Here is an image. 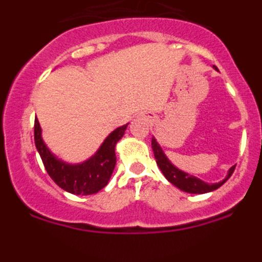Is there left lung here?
Masks as SVG:
<instances>
[{
    "instance_id": "1",
    "label": "left lung",
    "mask_w": 262,
    "mask_h": 262,
    "mask_svg": "<svg viewBox=\"0 0 262 262\" xmlns=\"http://www.w3.org/2000/svg\"><path fill=\"white\" fill-rule=\"evenodd\" d=\"M152 149H154L155 159H156V163L159 165L160 170L163 172V174L165 176V178L168 180L170 184H173L174 186H177L178 189H181L182 191H186V193L191 194H205L209 193V191L216 190L217 187H221L224 182L228 180V178L232 176L233 170H235V166L230 169V172L227 174V177L224 178L223 181L217 182V184H207V182L202 181L200 178L194 177V176L187 174V173L182 172L180 169L176 168L168 159L164 155L163 149L160 148V145L157 144L156 139L152 138Z\"/></svg>"
}]
</instances>
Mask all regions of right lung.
<instances>
[{
	"label": "right lung",
	"instance_id": "1",
	"mask_svg": "<svg viewBox=\"0 0 262 262\" xmlns=\"http://www.w3.org/2000/svg\"><path fill=\"white\" fill-rule=\"evenodd\" d=\"M127 124L118 127L110 134L96 155L78 165H68L53 156L41 140V129L38 119L34 123V139L46 170L55 184L62 190L76 195H89L98 193L108 184L115 168V144L122 139Z\"/></svg>",
	"mask_w": 262,
	"mask_h": 262
}]
</instances>
